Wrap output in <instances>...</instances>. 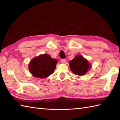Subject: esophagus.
<instances>
[{
  "label": "esophagus",
  "instance_id": "1",
  "mask_svg": "<svg viewBox=\"0 0 120 120\" xmlns=\"http://www.w3.org/2000/svg\"><path fill=\"white\" fill-rule=\"evenodd\" d=\"M61 62H62V63H66V60L65 59V58H64V59H62V60H61Z\"/></svg>",
  "mask_w": 120,
  "mask_h": 120
}]
</instances>
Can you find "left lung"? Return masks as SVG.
Segmentation results:
<instances>
[{
    "mask_svg": "<svg viewBox=\"0 0 120 120\" xmlns=\"http://www.w3.org/2000/svg\"><path fill=\"white\" fill-rule=\"evenodd\" d=\"M69 67L75 75H83L91 67V65L82 55H77L69 62Z\"/></svg>",
    "mask_w": 120,
    "mask_h": 120,
    "instance_id": "1",
    "label": "left lung"
}]
</instances>
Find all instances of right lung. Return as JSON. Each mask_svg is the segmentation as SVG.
Returning a JSON list of instances; mask_svg holds the SVG:
<instances>
[{
	"instance_id": "add662e5",
	"label": "right lung",
	"mask_w": 120,
	"mask_h": 120,
	"mask_svg": "<svg viewBox=\"0 0 120 120\" xmlns=\"http://www.w3.org/2000/svg\"><path fill=\"white\" fill-rule=\"evenodd\" d=\"M57 61L48 54H42L34 57L29 64V70L33 76L45 78L52 74Z\"/></svg>"
}]
</instances>
